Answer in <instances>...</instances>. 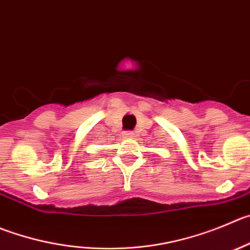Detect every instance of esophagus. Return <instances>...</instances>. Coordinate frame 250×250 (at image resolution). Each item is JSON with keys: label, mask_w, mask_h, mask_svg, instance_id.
<instances>
[{"label": "esophagus", "mask_w": 250, "mask_h": 250, "mask_svg": "<svg viewBox=\"0 0 250 250\" xmlns=\"http://www.w3.org/2000/svg\"><path fill=\"white\" fill-rule=\"evenodd\" d=\"M123 136H125V138H133V137L136 136V134H134L133 132H125L123 133Z\"/></svg>", "instance_id": "34e87169"}]
</instances>
